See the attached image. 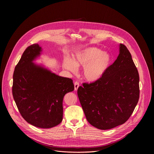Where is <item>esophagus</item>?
Wrapping results in <instances>:
<instances>
[{
    "label": "esophagus",
    "instance_id": "obj_1",
    "mask_svg": "<svg viewBox=\"0 0 154 154\" xmlns=\"http://www.w3.org/2000/svg\"><path fill=\"white\" fill-rule=\"evenodd\" d=\"M79 82L78 81H75L74 82V88H75V91H77L78 88L79 87Z\"/></svg>",
    "mask_w": 154,
    "mask_h": 154
}]
</instances>
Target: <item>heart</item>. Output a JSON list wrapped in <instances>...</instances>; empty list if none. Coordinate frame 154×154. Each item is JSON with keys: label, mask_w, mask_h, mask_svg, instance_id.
<instances>
[{"label": "heart", "mask_w": 154, "mask_h": 154, "mask_svg": "<svg viewBox=\"0 0 154 154\" xmlns=\"http://www.w3.org/2000/svg\"><path fill=\"white\" fill-rule=\"evenodd\" d=\"M111 62V57L108 52H102L96 47H87L77 52L73 60L66 57L63 60L64 69L75 72L77 67H84L85 79L94 82L100 79L108 69Z\"/></svg>", "instance_id": "1"}]
</instances>
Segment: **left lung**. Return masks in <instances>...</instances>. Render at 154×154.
Returning <instances> with one entry per match:
<instances>
[{"label": "left lung", "instance_id": "obj_1", "mask_svg": "<svg viewBox=\"0 0 154 154\" xmlns=\"http://www.w3.org/2000/svg\"><path fill=\"white\" fill-rule=\"evenodd\" d=\"M77 94L87 121L108 130L127 122L139 99V75L127 47L120 44L117 59L103 75L83 83Z\"/></svg>", "mask_w": 154, "mask_h": 154}]
</instances>
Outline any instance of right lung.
Masks as SVG:
<instances>
[{
    "label": "right lung",
    "instance_id": "1",
    "mask_svg": "<svg viewBox=\"0 0 154 154\" xmlns=\"http://www.w3.org/2000/svg\"><path fill=\"white\" fill-rule=\"evenodd\" d=\"M41 47L29 46L16 65L13 74L12 95L22 117L30 124L48 128L63 119L64 95L74 89L71 79L56 75L33 63Z\"/></svg>",
    "mask_w": 154,
    "mask_h": 154
}]
</instances>
